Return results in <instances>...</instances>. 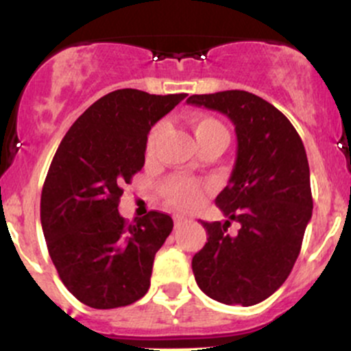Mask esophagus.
<instances>
[{
  "mask_svg": "<svg viewBox=\"0 0 351 351\" xmlns=\"http://www.w3.org/2000/svg\"><path fill=\"white\" fill-rule=\"evenodd\" d=\"M186 221H188L186 217H180V215H176V217H175V225L176 226H182L183 223H186Z\"/></svg>",
  "mask_w": 351,
  "mask_h": 351,
  "instance_id": "obj_1",
  "label": "esophagus"
}]
</instances>
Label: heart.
Masks as SVG:
<instances>
[{"instance_id": "obj_1", "label": "heart", "mask_w": 351, "mask_h": 351, "mask_svg": "<svg viewBox=\"0 0 351 351\" xmlns=\"http://www.w3.org/2000/svg\"><path fill=\"white\" fill-rule=\"evenodd\" d=\"M191 130H193L196 141L202 140L205 134H208L213 130H221V123L218 119L211 117H199V114H195V117L190 118ZM160 133V126H155L148 134V149L153 148L155 145V140ZM161 195L165 196V199L169 203V205L182 208V210H188V208H193L198 205V202L202 199L203 195V184L196 180L183 178V176H173L161 184Z\"/></svg>"}]
</instances>
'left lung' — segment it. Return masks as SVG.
I'll list each match as a JSON object with an SVG mask.
<instances>
[{
  "instance_id": "1",
  "label": "left lung",
  "mask_w": 351,
  "mask_h": 351,
  "mask_svg": "<svg viewBox=\"0 0 351 351\" xmlns=\"http://www.w3.org/2000/svg\"><path fill=\"white\" fill-rule=\"evenodd\" d=\"M186 103L226 114L237 133V161L215 203L226 221H202L206 243L193 256L203 293L252 306L275 293L302 250L313 199L302 138L271 103L241 90L193 95ZM232 221L241 223L229 237Z\"/></svg>"
}]
</instances>
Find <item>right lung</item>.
I'll return each mask as SVG.
<instances>
[{"label":"right lung","mask_w":351,"mask_h":351,"mask_svg":"<svg viewBox=\"0 0 351 351\" xmlns=\"http://www.w3.org/2000/svg\"><path fill=\"white\" fill-rule=\"evenodd\" d=\"M184 98L111 91L58 146L41 191V226L61 282L84 305L126 306L148 291L153 260L173 219L148 211L128 223L118 213L121 186L143 168L152 126Z\"/></svg>","instance_id":"1"}]
</instances>
